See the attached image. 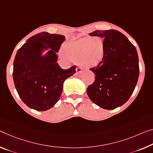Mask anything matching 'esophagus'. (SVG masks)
<instances>
[{
    "label": "esophagus",
    "mask_w": 153,
    "mask_h": 153,
    "mask_svg": "<svg viewBox=\"0 0 153 153\" xmlns=\"http://www.w3.org/2000/svg\"><path fill=\"white\" fill-rule=\"evenodd\" d=\"M76 72L77 74H80L82 72V68L81 67H77L76 69Z\"/></svg>",
    "instance_id": "esophagus-1"
}]
</instances>
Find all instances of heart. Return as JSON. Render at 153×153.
I'll return each mask as SVG.
<instances>
[{"label":"heart","mask_w":153,"mask_h":153,"mask_svg":"<svg viewBox=\"0 0 153 153\" xmlns=\"http://www.w3.org/2000/svg\"><path fill=\"white\" fill-rule=\"evenodd\" d=\"M106 44L100 37H86L68 42L63 47V53L70 61L80 62L85 67H94L102 62Z\"/></svg>","instance_id":"1"}]
</instances>
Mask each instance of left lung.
<instances>
[{
	"label": "left lung",
	"instance_id": "left-lung-1",
	"mask_svg": "<svg viewBox=\"0 0 153 153\" xmlns=\"http://www.w3.org/2000/svg\"><path fill=\"white\" fill-rule=\"evenodd\" d=\"M91 36H98L106 44L102 62L91 68L95 81L87 89L90 100L105 109H114L127 101L139 77V59L135 47L117 30H96Z\"/></svg>",
	"mask_w": 153,
	"mask_h": 153
}]
</instances>
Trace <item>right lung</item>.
<instances>
[{
	"instance_id": "add662e5",
	"label": "right lung",
	"mask_w": 153,
	"mask_h": 153,
	"mask_svg": "<svg viewBox=\"0 0 153 153\" xmlns=\"http://www.w3.org/2000/svg\"><path fill=\"white\" fill-rule=\"evenodd\" d=\"M65 39L62 35L42 32L27 39L17 51L14 84L20 98L30 109L42 111L52 108L59 100L65 80L76 72V66L63 70L57 63V53Z\"/></svg>"
}]
</instances>
